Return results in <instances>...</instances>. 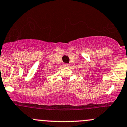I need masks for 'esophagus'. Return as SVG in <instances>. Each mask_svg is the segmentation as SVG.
<instances>
[{
    "instance_id": "1",
    "label": "esophagus",
    "mask_w": 127,
    "mask_h": 127,
    "mask_svg": "<svg viewBox=\"0 0 127 127\" xmlns=\"http://www.w3.org/2000/svg\"><path fill=\"white\" fill-rule=\"evenodd\" d=\"M63 65H64V67H69L70 64H64Z\"/></svg>"
}]
</instances>
